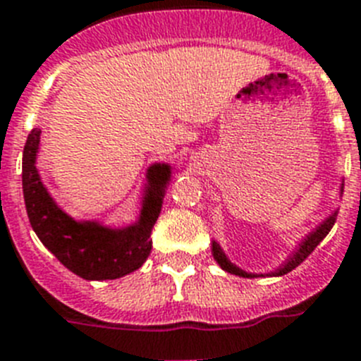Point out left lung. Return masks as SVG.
Returning <instances> with one entry per match:
<instances>
[{
  "label": "left lung",
  "instance_id": "1",
  "mask_svg": "<svg viewBox=\"0 0 361 361\" xmlns=\"http://www.w3.org/2000/svg\"><path fill=\"white\" fill-rule=\"evenodd\" d=\"M341 192H343V189H341ZM336 216H338V211L332 212L331 216H329L327 219H325L324 224L319 225L318 228H316L314 233H311L309 236H307L305 241H302V245H300V249L294 252L293 256H290L289 259H287V263H285L283 267H280L276 272H272V276H283L287 274V272H290L293 269H296L298 265L302 262H305L307 258H309V255H311L312 250L316 249V247L319 245V241L324 240L325 236L329 234V231L332 228V225H334V221H336ZM212 255H214V259L219 263V267L224 269V271L231 272V274H236V276H243V278H255L256 274H247V272H243L241 269H238L236 265H233V263L228 262L227 256L224 255V250L219 249V245H216V241L212 243Z\"/></svg>",
  "mask_w": 361,
  "mask_h": 361
}]
</instances>
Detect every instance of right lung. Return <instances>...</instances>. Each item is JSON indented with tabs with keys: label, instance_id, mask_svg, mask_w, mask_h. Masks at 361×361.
Masks as SVG:
<instances>
[{
	"label": "right lung",
	"instance_id": "add662e5",
	"mask_svg": "<svg viewBox=\"0 0 361 361\" xmlns=\"http://www.w3.org/2000/svg\"><path fill=\"white\" fill-rule=\"evenodd\" d=\"M39 134V128H32L25 143L23 196L30 225L43 245L68 271L85 280H116L142 267L152 249L150 233L161 211L163 189L171 178V167L158 163L149 169L150 185L136 225L112 231L94 221L78 224L58 209L39 180L36 169Z\"/></svg>",
	"mask_w": 361,
	"mask_h": 361
}]
</instances>
